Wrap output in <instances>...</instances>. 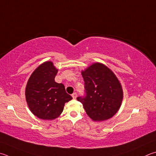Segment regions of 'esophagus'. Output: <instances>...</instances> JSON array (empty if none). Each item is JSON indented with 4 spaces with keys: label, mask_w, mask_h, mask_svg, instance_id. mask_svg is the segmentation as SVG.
Returning <instances> with one entry per match:
<instances>
[{
    "label": "esophagus",
    "mask_w": 156,
    "mask_h": 156,
    "mask_svg": "<svg viewBox=\"0 0 156 156\" xmlns=\"http://www.w3.org/2000/svg\"><path fill=\"white\" fill-rule=\"evenodd\" d=\"M73 99H76V98H77V94H76V93H73V94L72 95Z\"/></svg>",
    "instance_id": "1"
}]
</instances>
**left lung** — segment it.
Masks as SVG:
<instances>
[{
	"label": "left lung",
	"instance_id": "left-lung-1",
	"mask_svg": "<svg viewBox=\"0 0 156 156\" xmlns=\"http://www.w3.org/2000/svg\"><path fill=\"white\" fill-rule=\"evenodd\" d=\"M86 96L77 98L87 115L94 121L112 118L123 101L122 86L114 72L105 65L95 63L81 71Z\"/></svg>",
	"mask_w": 156,
	"mask_h": 156
}]
</instances>
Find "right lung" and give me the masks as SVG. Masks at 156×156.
<instances>
[{"instance_id":"right-lung-1","label":"right lung","mask_w":156,"mask_h":156,"mask_svg":"<svg viewBox=\"0 0 156 156\" xmlns=\"http://www.w3.org/2000/svg\"><path fill=\"white\" fill-rule=\"evenodd\" d=\"M57 72L52 61H46L37 67L28 80L25 89L28 106L41 119H55L63 112L65 104L72 100L63 84L55 82Z\"/></svg>"}]
</instances>
